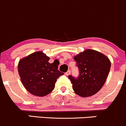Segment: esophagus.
<instances>
[{
    "label": "esophagus",
    "mask_w": 126,
    "mask_h": 126,
    "mask_svg": "<svg viewBox=\"0 0 126 126\" xmlns=\"http://www.w3.org/2000/svg\"><path fill=\"white\" fill-rule=\"evenodd\" d=\"M70 73H71L70 72V70H68L67 72L65 73V75H67V76H68V75H70Z\"/></svg>",
    "instance_id": "esophagus-1"
}]
</instances>
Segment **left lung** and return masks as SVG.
<instances>
[{"label":"left lung","mask_w":126,"mask_h":126,"mask_svg":"<svg viewBox=\"0 0 126 126\" xmlns=\"http://www.w3.org/2000/svg\"><path fill=\"white\" fill-rule=\"evenodd\" d=\"M74 59L79 70L77 78L68 76L74 92L84 98L94 95L106 82L111 67L109 59L99 51L87 49Z\"/></svg>","instance_id":"obj_1"}]
</instances>
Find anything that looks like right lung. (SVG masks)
<instances>
[{"label":"right lung","mask_w":126,"mask_h":126,"mask_svg":"<svg viewBox=\"0 0 126 126\" xmlns=\"http://www.w3.org/2000/svg\"><path fill=\"white\" fill-rule=\"evenodd\" d=\"M50 58L36 51L19 61L18 72L24 87L37 96L47 95L54 90L57 79L63 73L58 70L59 62L48 63Z\"/></svg>","instance_id":"obj_1"}]
</instances>
